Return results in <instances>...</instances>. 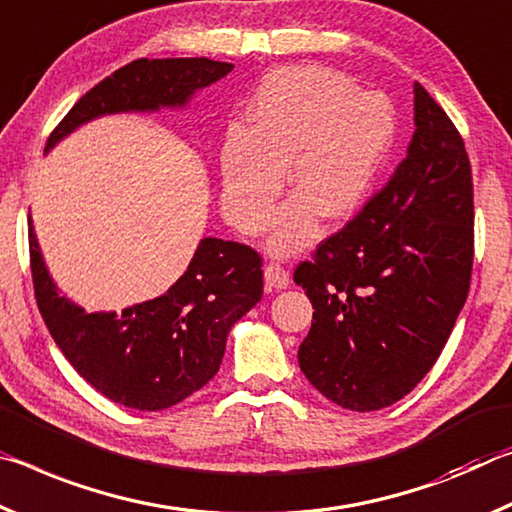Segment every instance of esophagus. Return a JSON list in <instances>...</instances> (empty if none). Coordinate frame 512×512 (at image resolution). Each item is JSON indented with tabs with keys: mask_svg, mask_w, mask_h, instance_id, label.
<instances>
[{
	"mask_svg": "<svg viewBox=\"0 0 512 512\" xmlns=\"http://www.w3.org/2000/svg\"><path fill=\"white\" fill-rule=\"evenodd\" d=\"M263 279H265V286L267 288H272V290H283V288H288V283H290V274L283 270L281 265H274V263H270L263 270Z\"/></svg>",
	"mask_w": 512,
	"mask_h": 512,
	"instance_id": "34e87169",
	"label": "esophagus"
}]
</instances>
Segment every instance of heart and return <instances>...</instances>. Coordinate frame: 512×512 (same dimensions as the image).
<instances>
[{
    "label": "heart",
    "instance_id": "heart-1",
    "mask_svg": "<svg viewBox=\"0 0 512 512\" xmlns=\"http://www.w3.org/2000/svg\"><path fill=\"white\" fill-rule=\"evenodd\" d=\"M249 131L231 129L220 152L222 211L245 233L263 231L286 179L297 188L274 217L267 249L295 256L326 220L360 206L395 142L390 99L317 65L281 67L249 104Z\"/></svg>",
    "mask_w": 512,
    "mask_h": 512
}]
</instances>
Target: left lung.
Instances as JSON below:
<instances>
[{
  "mask_svg": "<svg viewBox=\"0 0 512 512\" xmlns=\"http://www.w3.org/2000/svg\"><path fill=\"white\" fill-rule=\"evenodd\" d=\"M415 131L390 181L324 240L295 283L315 308L301 372L326 399L392 406L438 360L469 290L474 192L465 142L420 83Z\"/></svg>",
  "mask_w": 512,
  "mask_h": 512,
  "instance_id": "1",
  "label": "left lung"
}]
</instances>
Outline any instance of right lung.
<instances>
[{
  "mask_svg": "<svg viewBox=\"0 0 512 512\" xmlns=\"http://www.w3.org/2000/svg\"><path fill=\"white\" fill-rule=\"evenodd\" d=\"M231 70V63L211 58H138L70 108L45 154L97 117L181 111ZM29 251L40 315L58 349L92 388L133 410H165L204 388L220 370L233 324L263 297L261 256L231 240H199L188 270L163 295L122 313H88L63 295L49 274L31 215Z\"/></svg>",
  "mask_w": 512,
  "mask_h": 512,
  "instance_id": "1",
  "label": "right lung"
}]
</instances>
